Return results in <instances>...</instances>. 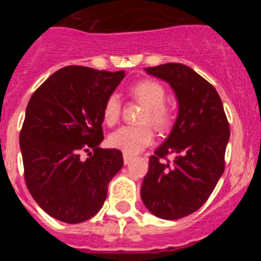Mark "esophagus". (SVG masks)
<instances>
[{"label":"esophagus","mask_w":261,"mask_h":261,"mask_svg":"<svg viewBox=\"0 0 261 261\" xmlns=\"http://www.w3.org/2000/svg\"><path fill=\"white\" fill-rule=\"evenodd\" d=\"M123 158H124V163H125V165H129V163L133 161V156L129 155V154H124Z\"/></svg>","instance_id":"esophagus-1"}]
</instances>
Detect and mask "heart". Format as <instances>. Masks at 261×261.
Returning <instances> with one entry per match:
<instances>
[{
    "label": "heart",
    "instance_id": "heart-1",
    "mask_svg": "<svg viewBox=\"0 0 261 261\" xmlns=\"http://www.w3.org/2000/svg\"><path fill=\"white\" fill-rule=\"evenodd\" d=\"M132 95L147 107L144 123L153 124L155 128L163 129L170 123V112L165 107L166 90L155 81H141L132 87ZM121 115V100L116 93L106 99L103 106V120L107 125H114ZM154 132L149 125H125L116 129L108 137L111 147L124 154H137L153 142Z\"/></svg>",
    "mask_w": 261,
    "mask_h": 261
}]
</instances>
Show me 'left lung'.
<instances>
[{"label": "left lung", "mask_w": 261, "mask_h": 261, "mask_svg": "<svg viewBox=\"0 0 261 261\" xmlns=\"http://www.w3.org/2000/svg\"><path fill=\"white\" fill-rule=\"evenodd\" d=\"M145 71L171 86L177 116L149 159L141 199L158 218L179 220L201 208L223 174L229 123L217 90L190 66L168 62ZM167 153L175 156L171 165L160 161Z\"/></svg>", "instance_id": "1"}]
</instances>
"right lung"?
Here are the masks:
<instances>
[{
	"mask_svg": "<svg viewBox=\"0 0 261 261\" xmlns=\"http://www.w3.org/2000/svg\"><path fill=\"white\" fill-rule=\"evenodd\" d=\"M125 71L66 66L36 90L19 135L24 179L38 205L50 217L80 223L95 216L111 179L123 167L117 149L103 141V106ZM93 148L85 161L81 150Z\"/></svg>",
	"mask_w": 261,
	"mask_h": 261,
	"instance_id": "add662e5",
	"label": "right lung"
}]
</instances>
